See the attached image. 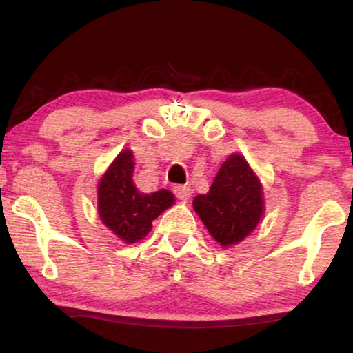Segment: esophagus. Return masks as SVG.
<instances>
[{"mask_svg":"<svg viewBox=\"0 0 353 353\" xmlns=\"http://www.w3.org/2000/svg\"><path fill=\"white\" fill-rule=\"evenodd\" d=\"M172 191H174V194L182 201H187L191 196V190L190 187H187V185H176V187L172 188Z\"/></svg>","mask_w":353,"mask_h":353,"instance_id":"34e87169","label":"esophagus"}]
</instances>
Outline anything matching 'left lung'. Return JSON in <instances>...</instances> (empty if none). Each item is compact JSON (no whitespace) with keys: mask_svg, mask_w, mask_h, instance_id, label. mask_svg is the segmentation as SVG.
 Returning a JSON list of instances; mask_svg holds the SVG:
<instances>
[{"mask_svg":"<svg viewBox=\"0 0 353 353\" xmlns=\"http://www.w3.org/2000/svg\"><path fill=\"white\" fill-rule=\"evenodd\" d=\"M196 213L221 246H232L249 236L265 210L260 179L240 154L221 165L207 194L196 196Z\"/></svg>","mask_w":353,"mask_h":353,"instance_id":"8db88e82","label":"left lung"}]
</instances>
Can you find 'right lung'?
<instances>
[{"mask_svg":"<svg viewBox=\"0 0 353 353\" xmlns=\"http://www.w3.org/2000/svg\"><path fill=\"white\" fill-rule=\"evenodd\" d=\"M134 155L130 149L117 155L98 185L99 218L119 240L134 244L152 229V221L174 204V194L159 190L145 194L132 181Z\"/></svg>","mask_w":353,"mask_h":353,"instance_id":"1","label":"right lung"}]
</instances>
